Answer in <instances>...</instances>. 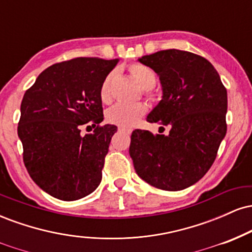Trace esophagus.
<instances>
[{"mask_svg":"<svg viewBox=\"0 0 252 252\" xmlns=\"http://www.w3.org/2000/svg\"><path fill=\"white\" fill-rule=\"evenodd\" d=\"M118 131H122V132H128V134H129V132H130V130H126V129H123V128H120V129H118Z\"/></svg>","mask_w":252,"mask_h":252,"instance_id":"obj_1","label":"esophagus"}]
</instances>
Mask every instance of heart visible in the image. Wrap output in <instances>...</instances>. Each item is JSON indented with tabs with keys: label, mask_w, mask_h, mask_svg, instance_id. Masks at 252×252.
Wrapping results in <instances>:
<instances>
[{
	"label": "heart",
	"mask_w": 252,
	"mask_h": 252,
	"mask_svg": "<svg viewBox=\"0 0 252 252\" xmlns=\"http://www.w3.org/2000/svg\"><path fill=\"white\" fill-rule=\"evenodd\" d=\"M129 72L136 83L138 84L142 90H150L155 86L156 84V74L152 68L148 66L142 65V63H134L129 67ZM111 74L105 77L103 80L102 86H100V98L104 102L109 99V90L110 82H111ZM146 114V106L143 104H123L118 103L111 106L106 111V120L108 122L115 124V126H121V128L128 129L134 126L137 121L140 120L143 115Z\"/></svg>",
	"instance_id": "obj_1"
}]
</instances>
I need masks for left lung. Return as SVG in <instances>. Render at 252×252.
Instances as JSON below:
<instances>
[{"label": "left lung", "mask_w": 252, "mask_h": 252, "mask_svg": "<svg viewBox=\"0 0 252 252\" xmlns=\"http://www.w3.org/2000/svg\"><path fill=\"white\" fill-rule=\"evenodd\" d=\"M138 62L158 74L162 89L147 121L170 130L132 131L129 154L136 174L156 189H185L206 174L226 135V89L212 63L190 52L160 51Z\"/></svg>", "instance_id": "obj_1"}]
</instances>
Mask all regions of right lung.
Masks as SVG:
<instances>
[{"instance_id":"1","label":"right lung","mask_w":252,"mask_h":252,"mask_svg":"<svg viewBox=\"0 0 252 252\" xmlns=\"http://www.w3.org/2000/svg\"><path fill=\"white\" fill-rule=\"evenodd\" d=\"M120 59L76 58L42 71L21 103L17 135L32 180L59 200L91 194L102 181L114 124L103 121L100 86ZM94 133L83 136L81 128Z\"/></svg>"}]
</instances>
